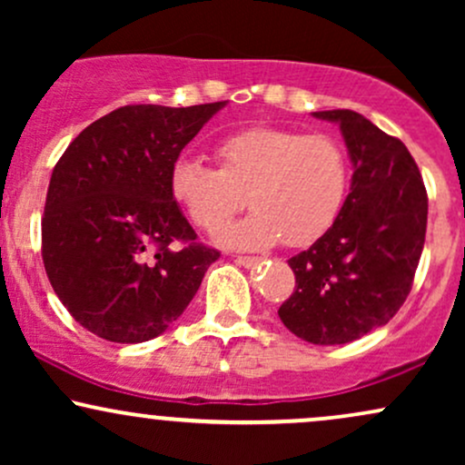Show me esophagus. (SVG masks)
Listing matches in <instances>:
<instances>
[{"label": "esophagus", "instance_id": "obj_1", "mask_svg": "<svg viewBox=\"0 0 465 465\" xmlns=\"http://www.w3.org/2000/svg\"><path fill=\"white\" fill-rule=\"evenodd\" d=\"M236 262L242 264V266H247V269H253V266L262 264L264 258H258V255H238Z\"/></svg>", "mask_w": 465, "mask_h": 465}]
</instances>
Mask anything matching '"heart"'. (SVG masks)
I'll return each instance as SVG.
<instances>
[{
	"label": "heart",
	"instance_id": "heart-1",
	"mask_svg": "<svg viewBox=\"0 0 465 465\" xmlns=\"http://www.w3.org/2000/svg\"><path fill=\"white\" fill-rule=\"evenodd\" d=\"M221 168L179 157L170 194L190 221L216 232L249 203L255 212L221 233L229 247L260 249L284 242L311 247L334 227L348 194L350 168L332 137L251 126L216 143Z\"/></svg>",
	"mask_w": 465,
	"mask_h": 465
}]
</instances>
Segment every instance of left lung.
I'll list each match as a JSON object with an SVG mask.
<instances>
[{
  "mask_svg": "<svg viewBox=\"0 0 465 465\" xmlns=\"http://www.w3.org/2000/svg\"><path fill=\"white\" fill-rule=\"evenodd\" d=\"M312 115L341 126L354 174L334 227L288 260L295 291L277 314L308 343L343 345L385 325L409 297L429 196L398 137L350 109Z\"/></svg>",
  "mask_w": 465,
  "mask_h": 465,
  "instance_id": "left-lung-1",
  "label": "left lung"
}]
</instances>
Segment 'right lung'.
I'll return each mask as SVG.
<instances>
[{"mask_svg":"<svg viewBox=\"0 0 465 465\" xmlns=\"http://www.w3.org/2000/svg\"><path fill=\"white\" fill-rule=\"evenodd\" d=\"M225 103L126 104L89 124L52 170L41 255L76 322L114 343L168 330L221 258L170 194L181 151Z\"/></svg>","mask_w":465,"mask_h":465,"instance_id":"1","label":"right lung"}]
</instances>
